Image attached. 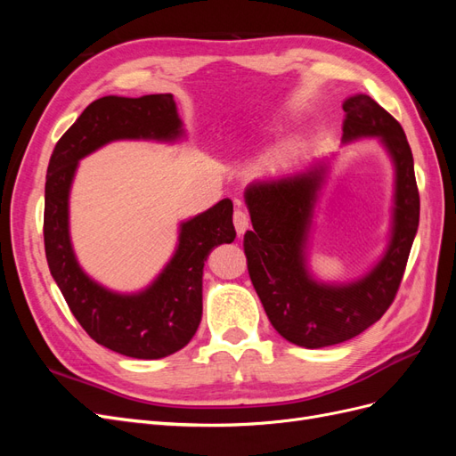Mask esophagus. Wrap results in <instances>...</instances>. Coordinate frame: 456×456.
<instances>
[{"label":"esophagus","mask_w":456,"mask_h":456,"mask_svg":"<svg viewBox=\"0 0 456 456\" xmlns=\"http://www.w3.org/2000/svg\"><path fill=\"white\" fill-rule=\"evenodd\" d=\"M233 226H236V232L240 233V236H243V233L249 230V215L241 209L233 211Z\"/></svg>","instance_id":"esophagus-1"}]
</instances>
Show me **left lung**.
<instances>
[{"label":"left lung","mask_w":456,"mask_h":456,"mask_svg":"<svg viewBox=\"0 0 456 456\" xmlns=\"http://www.w3.org/2000/svg\"><path fill=\"white\" fill-rule=\"evenodd\" d=\"M342 108L346 112L342 142L375 136L388 151L395 175L390 240L365 275L327 283L315 280L308 268L314 209L329 159L293 175L256 181L245 190L253 230H247L243 249L251 281L273 329L302 348L333 346L380 320L402 283L419 228L415 163L402 126L369 94H354Z\"/></svg>","instance_id":"8db88e82"}]
</instances>
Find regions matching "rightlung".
I'll return each mask as SVG.
<instances>
[{
	"label": "right lung",
	"instance_id": "add662e5",
	"mask_svg": "<svg viewBox=\"0 0 456 456\" xmlns=\"http://www.w3.org/2000/svg\"><path fill=\"white\" fill-rule=\"evenodd\" d=\"M184 139L173 94L139 99L108 94L91 102L54 146L45 181L44 240L53 280L79 325L104 348L136 360L167 357L191 340L203 312V266L216 245L236 240L226 198L178 228V243L158 278L139 293H118L94 281L70 240V190L79 159L114 141Z\"/></svg>",
	"mask_w": 456,
	"mask_h": 456
}]
</instances>
